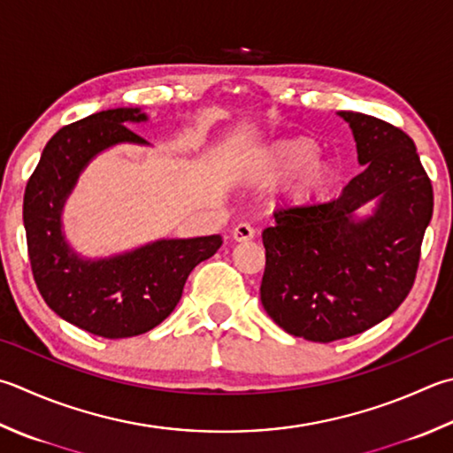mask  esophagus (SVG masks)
<instances>
[{
	"label": "esophagus",
	"mask_w": 453,
	"mask_h": 453,
	"mask_svg": "<svg viewBox=\"0 0 453 453\" xmlns=\"http://www.w3.org/2000/svg\"><path fill=\"white\" fill-rule=\"evenodd\" d=\"M233 238L236 242H249L254 238V228L249 223L236 225L234 230H233Z\"/></svg>",
	"instance_id": "1"
}]
</instances>
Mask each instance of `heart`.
<instances>
[{"instance_id":"obj_1","label":"heart","mask_w":453,"mask_h":453,"mask_svg":"<svg viewBox=\"0 0 453 453\" xmlns=\"http://www.w3.org/2000/svg\"><path fill=\"white\" fill-rule=\"evenodd\" d=\"M319 146L311 138L278 140L254 153L246 172L260 183H274L294 175L288 197L294 204L321 201L335 183L337 172L329 159L318 156Z\"/></svg>"}]
</instances>
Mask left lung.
I'll return each instance as SVG.
<instances>
[{
    "mask_svg": "<svg viewBox=\"0 0 453 453\" xmlns=\"http://www.w3.org/2000/svg\"><path fill=\"white\" fill-rule=\"evenodd\" d=\"M363 172L329 203L274 212L260 300L294 337L331 343L377 326L411 294L434 211L428 173L411 135L374 116L339 112ZM374 198L369 218L354 211Z\"/></svg>",
    "mask_w": 453,
    "mask_h": 453,
    "instance_id": "obj_1",
    "label": "left lung"
}]
</instances>
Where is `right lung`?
Segmentation results:
<instances>
[{
    "label": "right lung",
    "mask_w": 453,
    "mask_h": 453,
    "mask_svg": "<svg viewBox=\"0 0 453 453\" xmlns=\"http://www.w3.org/2000/svg\"><path fill=\"white\" fill-rule=\"evenodd\" d=\"M146 120L140 108H114L61 127L25 187L23 225L42 300L58 318L106 339L142 335L159 326L181 300L191 270L223 244L220 234L164 238L88 260L65 241L61 212L82 169L116 143H148L126 126Z\"/></svg>",
    "instance_id": "obj_1"
}]
</instances>
